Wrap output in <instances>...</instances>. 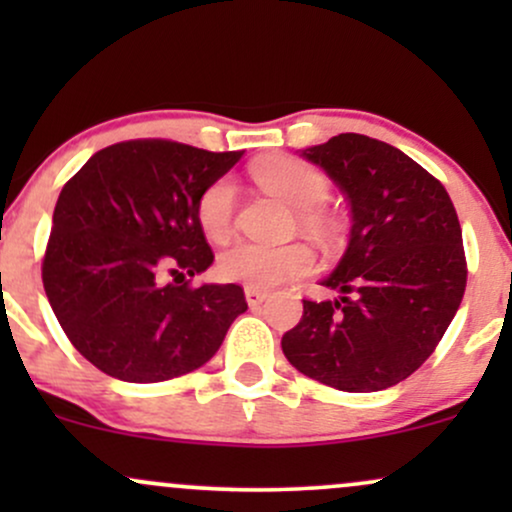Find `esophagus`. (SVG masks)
I'll return each mask as SVG.
<instances>
[{
	"instance_id": "esophagus-1",
	"label": "esophagus",
	"mask_w": 512,
	"mask_h": 512,
	"mask_svg": "<svg viewBox=\"0 0 512 512\" xmlns=\"http://www.w3.org/2000/svg\"><path fill=\"white\" fill-rule=\"evenodd\" d=\"M269 293L267 291H262V289H245V298H248V305H252V308H255V305H260L264 298H267Z\"/></svg>"
}]
</instances>
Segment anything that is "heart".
Returning <instances> with one entry per match:
<instances>
[{"label":"heart","mask_w":512,"mask_h":512,"mask_svg":"<svg viewBox=\"0 0 512 512\" xmlns=\"http://www.w3.org/2000/svg\"><path fill=\"white\" fill-rule=\"evenodd\" d=\"M252 178L269 195L298 209L296 223L305 236L313 238L322 248H332L337 243L339 221L325 207L332 190L325 173L293 156H267L252 166ZM233 216H236L233 180L219 178L204 187L197 199V221L204 236L214 243H226L233 233ZM313 264L315 255L305 243H289L279 248L236 243L221 252L216 269L226 281L264 291L305 276Z\"/></svg>","instance_id":"1"}]
</instances>
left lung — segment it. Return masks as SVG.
<instances>
[{
    "label": "left lung",
    "instance_id": "obj_1",
    "mask_svg": "<svg viewBox=\"0 0 512 512\" xmlns=\"http://www.w3.org/2000/svg\"><path fill=\"white\" fill-rule=\"evenodd\" d=\"M351 204V238L322 284L334 301L303 298L281 339L293 368L344 392H378L436 351L467 289L457 211L443 182L395 146L337 134L303 151Z\"/></svg>",
    "mask_w": 512,
    "mask_h": 512
}]
</instances>
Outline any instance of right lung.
<instances>
[{"instance_id":"1","label":"right lung","mask_w":512,"mask_h":512,"mask_svg":"<svg viewBox=\"0 0 512 512\" xmlns=\"http://www.w3.org/2000/svg\"><path fill=\"white\" fill-rule=\"evenodd\" d=\"M240 156L129 139L93 154L62 187L43 286L74 349L110 378L163 383L190 373L248 310L243 286H192L214 262L197 199Z\"/></svg>"}]
</instances>
